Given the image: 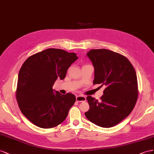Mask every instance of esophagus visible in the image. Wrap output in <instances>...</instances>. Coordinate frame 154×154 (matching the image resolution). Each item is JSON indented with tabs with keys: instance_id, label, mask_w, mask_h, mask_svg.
I'll use <instances>...</instances> for the list:
<instances>
[{
	"instance_id": "1",
	"label": "esophagus",
	"mask_w": 154,
	"mask_h": 154,
	"mask_svg": "<svg viewBox=\"0 0 154 154\" xmlns=\"http://www.w3.org/2000/svg\"><path fill=\"white\" fill-rule=\"evenodd\" d=\"M76 100L77 102H84V101H86V99L85 96L78 95V96H76Z\"/></svg>"
}]
</instances>
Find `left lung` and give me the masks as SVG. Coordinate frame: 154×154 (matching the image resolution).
Returning a JSON list of instances; mask_svg holds the SVG:
<instances>
[{
  "label": "left lung",
  "mask_w": 154,
  "mask_h": 154,
  "mask_svg": "<svg viewBox=\"0 0 154 154\" xmlns=\"http://www.w3.org/2000/svg\"><path fill=\"white\" fill-rule=\"evenodd\" d=\"M87 56L94 66V85L106 88L100 100L87 97L90 109L85 114L96 125L112 127L130 115L137 102L139 92L135 70L125 56L111 50H91Z\"/></svg>",
  "instance_id": "obj_1"
}]
</instances>
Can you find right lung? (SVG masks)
Instances as JSON below:
<instances>
[{"instance_id": "add662e5", "label": "right lung", "mask_w": 154, "mask_h": 154, "mask_svg": "<svg viewBox=\"0 0 154 154\" xmlns=\"http://www.w3.org/2000/svg\"><path fill=\"white\" fill-rule=\"evenodd\" d=\"M78 59L75 53L49 48L25 60L19 73L16 98L23 115L42 128L58 126L66 118L76 100L71 93H54L58 78L64 79L67 70Z\"/></svg>"}]
</instances>
